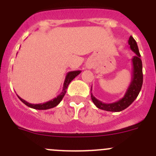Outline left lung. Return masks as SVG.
<instances>
[{"label":"left lung","instance_id":"8db88e82","mask_svg":"<svg viewBox=\"0 0 156 156\" xmlns=\"http://www.w3.org/2000/svg\"><path fill=\"white\" fill-rule=\"evenodd\" d=\"M128 44H129L130 49L136 54V55L133 56V58H132V65H133V73H133V75H132L130 84H129V87L127 88L126 94L122 98L113 103H109V104H106V103L98 100L92 94V93L90 94L92 101L96 105V107L100 108V109L108 112L122 111L133 103V101L137 98L139 93H140L143 83L142 62H141V59L140 58V52H139L137 42L131 36L129 37ZM91 90L92 89H90V90Z\"/></svg>","mask_w":156,"mask_h":156}]
</instances>
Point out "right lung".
Masks as SVG:
<instances>
[{
    "label": "right lung",
    "instance_id": "obj_1",
    "mask_svg": "<svg viewBox=\"0 0 156 156\" xmlns=\"http://www.w3.org/2000/svg\"><path fill=\"white\" fill-rule=\"evenodd\" d=\"M81 73L80 70H76V71H71L69 72L67 75L66 76V79H65L64 81V84H63V88H62V91L60 93V94L58 95L57 97L53 98L52 100L48 101L47 102H44V103H41V104H31V103L27 102V101H25L24 99L21 98L19 97V95H17L18 98H19L21 101H23L26 105H27L28 107L32 108H34V109H38V110H46V109H49V108H54V107H55L57 106L59 103L61 102V101L62 100V98H64L65 94L66 93V90H67V88H68L69 84L75 78L76 76L79 75L80 73Z\"/></svg>",
    "mask_w": 156,
    "mask_h": 156
}]
</instances>
